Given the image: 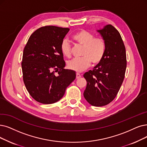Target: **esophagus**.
Returning <instances> with one entry per match:
<instances>
[{
  "mask_svg": "<svg viewBox=\"0 0 147 147\" xmlns=\"http://www.w3.org/2000/svg\"><path fill=\"white\" fill-rule=\"evenodd\" d=\"M81 75L79 74V73H77L76 74V78L77 79H78V78H81Z\"/></svg>",
  "mask_w": 147,
  "mask_h": 147,
  "instance_id": "34e87169",
  "label": "esophagus"
}]
</instances>
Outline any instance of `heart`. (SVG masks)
I'll use <instances>...</instances> for the list:
<instances>
[{
    "label": "heart",
    "mask_w": 147,
    "mask_h": 147,
    "mask_svg": "<svg viewBox=\"0 0 147 147\" xmlns=\"http://www.w3.org/2000/svg\"><path fill=\"white\" fill-rule=\"evenodd\" d=\"M72 38L79 45L83 46L82 55L67 62V67L76 72H82L89 67L92 63L96 64L100 63L106 51L105 40L101 37L95 38V36L86 30H80L76 32ZM62 54L66 57L70 55V47L67 40H64L61 45Z\"/></svg>",
    "instance_id": "b5f03b06"
}]
</instances>
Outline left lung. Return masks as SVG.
Listing matches in <instances>:
<instances>
[{
    "instance_id": "obj_1",
    "label": "left lung",
    "mask_w": 147,
    "mask_h": 147,
    "mask_svg": "<svg viewBox=\"0 0 147 147\" xmlns=\"http://www.w3.org/2000/svg\"><path fill=\"white\" fill-rule=\"evenodd\" d=\"M106 44L102 61L86 72L87 81L84 97L93 106L101 107L112 101L124 81L127 67L126 51L118 31L107 25L96 31Z\"/></svg>"
}]
</instances>
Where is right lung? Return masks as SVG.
<instances>
[{
	"mask_svg": "<svg viewBox=\"0 0 147 147\" xmlns=\"http://www.w3.org/2000/svg\"><path fill=\"white\" fill-rule=\"evenodd\" d=\"M69 31L55 26L40 28L31 34L23 50V81L30 95L38 102L58 101L76 78L74 70L64 69L66 63L61 51Z\"/></svg>",
	"mask_w": 147,
	"mask_h": 147,
	"instance_id": "1",
	"label": "right lung"
}]
</instances>
